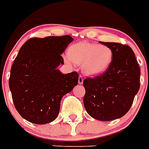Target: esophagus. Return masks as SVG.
I'll return each mask as SVG.
<instances>
[{"label": "esophagus", "instance_id": "obj_1", "mask_svg": "<svg viewBox=\"0 0 149 149\" xmlns=\"http://www.w3.org/2000/svg\"><path fill=\"white\" fill-rule=\"evenodd\" d=\"M78 82L79 85H82L83 83V78H82V76H79V80H78Z\"/></svg>", "mask_w": 149, "mask_h": 149}]
</instances>
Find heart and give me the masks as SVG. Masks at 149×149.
<instances>
[{"mask_svg":"<svg viewBox=\"0 0 149 149\" xmlns=\"http://www.w3.org/2000/svg\"><path fill=\"white\" fill-rule=\"evenodd\" d=\"M67 54V61L81 65L83 73L88 76H98L106 72L114 58L110 46L85 41L70 46Z\"/></svg>","mask_w":149,"mask_h":149,"instance_id":"heart-1","label":"heart"}]
</instances>
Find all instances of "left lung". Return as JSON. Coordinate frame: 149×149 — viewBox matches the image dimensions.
<instances>
[{
    "mask_svg": "<svg viewBox=\"0 0 149 149\" xmlns=\"http://www.w3.org/2000/svg\"><path fill=\"white\" fill-rule=\"evenodd\" d=\"M114 52L112 64L106 72L83 82L85 108L97 120L117 119L128 112L139 89L140 69L131 48L118 42H99Z\"/></svg>",
    "mask_w": 149,
    "mask_h": 149,
    "instance_id": "obj_1",
    "label": "left lung"
}]
</instances>
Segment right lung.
Here are the masks:
<instances>
[{
	"mask_svg": "<svg viewBox=\"0 0 149 149\" xmlns=\"http://www.w3.org/2000/svg\"><path fill=\"white\" fill-rule=\"evenodd\" d=\"M73 40L69 35L31 38L24 43L13 64L9 86L16 110L30 122L45 125L60 111L61 100L78 84L76 71L62 74L61 54Z\"/></svg>",
	"mask_w": 149,
	"mask_h": 149,
	"instance_id": "obj_1",
	"label": "right lung"
}]
</instances>
